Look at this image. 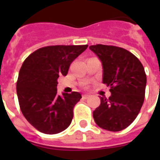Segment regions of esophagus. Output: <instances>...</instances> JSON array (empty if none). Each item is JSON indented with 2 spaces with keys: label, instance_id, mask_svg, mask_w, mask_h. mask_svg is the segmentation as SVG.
Returning a JSON list of instances; mask_svg holds the SVG:
<instances>
[{
  "label": "esophagus",
  "instance_id": "esophagus-1",
  "mask_svg": "<svg viewBox=\"0 0 160 160\" xmlns=\"http://www.w3.org/2000/svg\"><path fill=\"white\" fill-rule=\"evenodd\" d=\"M90 97V95H82V98L83 99H87V98Z\"/></svg>",
  "mask_w": 160,
  "mask_h": 160
}]
</instances>
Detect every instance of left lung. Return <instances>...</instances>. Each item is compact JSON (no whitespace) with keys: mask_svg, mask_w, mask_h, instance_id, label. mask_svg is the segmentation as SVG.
Wrapping results in <instances>:
<instances>
[{"mask_svg":"<svg viewBox=\"0 0 160 160\" xmlns=\"http://www.w3.org/2000/svg\"><path fill=\"white\" fill-rule=\"evenodd\" d=\"M90 49L103 66V83L111 95L100 97V105L93 111L95 123L109 131H120L130 125L139 114L144 100L146 74L139 60L125 49L95 45Z\"/></svg>","mask_w":160,"mask_h":160,"instance_id":"obj_1","label":"left lung"}]
</instances>
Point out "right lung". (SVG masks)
Here are the masks:
<instances>
[{
  "label": "right lung",
  "mask_w": 160,
  "mask_h": 160,
  "mask_svg": "<svg viewBox=\"0 0 160 160\" xmlns=\"http://www.w3.org/2000/svg\"><path fill=\"white\" fill-rule=\"evenodd\" d=\"M88 47L83 46H49L34 51L21 65L16 92L22 114L41 133L58 134L67 129L73 109L81 95H57V79L66 75L70 64Z\"/></svg>",
  "instance_id": "add662e5"
}]
</instances>
